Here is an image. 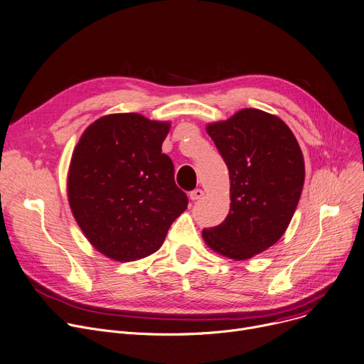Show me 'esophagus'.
Segmentation results:
<instances>
[{
  "label": "esophagus",
  "instance_id": "esophagus-1",
  "mask_svg": "<svg viewBox=\"0 0 364 364\" xmlns=\"http://www.w3.org/2000/svg\"><path fill=\"white\" fill-rule=\"evenodd\" d=\"M203 197H204V191L200 189V188L193 189V191L189 193V198H191L192 201H198V200H201Z\"/></svg>",
  "mask_w": 364,
  "mask_h": 364
}]
</instances>
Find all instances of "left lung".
I'll return each instance as SVG.
<instances>
[{
	"mask_svg": "<svg viewBox=\"0 0 364 364\" xmlns=\"http://www.w3.org/2000/svg\"><path fill=\"white\" fill-rule=\"evenodd\" d=\"M230 176V211L203 230L214 252L235 261L271 247L289 228L304 183V160L291 129L275 115L242 109L207 125Z\"/></svg>",
	"mask_w": 364,
	"mask_h": 364,
	"instance_id": "left-lung-1",
	"label": "left lung"
}]
</instances>
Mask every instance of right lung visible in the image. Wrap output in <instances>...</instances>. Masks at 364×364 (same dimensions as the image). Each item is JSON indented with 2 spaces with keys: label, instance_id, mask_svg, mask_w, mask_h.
<instances>
[{
  "label": "right lung",
  "instance_id": "right-lung-1",
  "mask_svg": "<svg viewBox=\"0 0 364 364\" xmlns=\"http://www.w3.org/2000/svg\"><path fill=\"white\" fill-rule=\"evenodd\" d=\"M169 122L139 114L95 121L77 143L67 192L75 221L105 257L129 262L154 254L188 197L161 144Z\"/></svg>",
  "mask_w": 364,
  "mask_h": 364
}]
</instances>
